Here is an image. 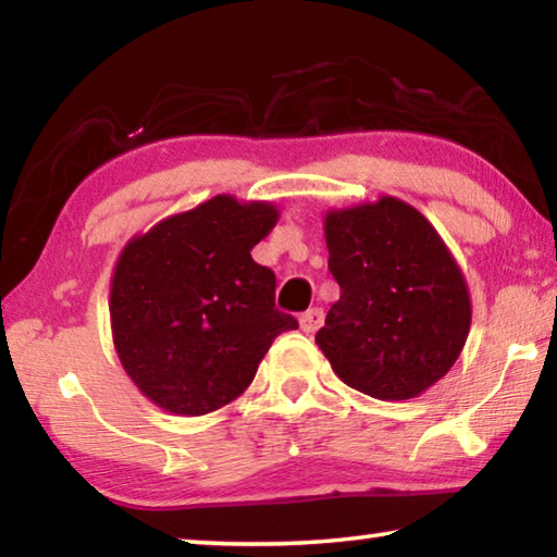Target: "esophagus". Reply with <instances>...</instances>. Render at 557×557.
I'll use <instances>...</instances> for the list:
<instances>
[{
  "instance_id": "34e87169",
  "label": "esophagus",
  "mask_w": 557,
  "mask_h": 557,
  "mask_svg": "<svg viewBox=\"0 0 557 557\" xmlns=\"http://www.w3.org/2000/svg\"><path fill=\"white\" fill-rule=\"evenodd\" d=\"M322 322H324V309H319V307L307 309V312L299 317V326H301V332H307V334H314L317 329L322 326Z\"/></svg>"
}]
</instances>
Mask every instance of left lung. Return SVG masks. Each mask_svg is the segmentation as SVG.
Listing matches in <instances>:
<instances>
[{
    "instance_id": "obj_1",
    "label": "left lung",
    "mask_w": 557,
    "mask_h": 557,
    "mask_svg": "<svg viewBox=\"0 0 557 557\" xmlns=\"http://www.w3.org/2000/svg\"><path fill=\"white\" fill-rule=\"evenodd\" d=\"M342 297L317 346L346 385L418 398L455 366L471 326L467 280L425 215L395 196L324 215Z\"/></svg>"
}]
</instances>
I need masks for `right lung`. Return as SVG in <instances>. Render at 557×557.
Masks as SVG:
<instances>
[{"instance_id": "right-lung-1", "label": "right lung", "mask_w": 557, "mask_h": 557, "mask_svg": "<svg viewBox=\"0 0 557 557\" xmlns=\"http://www.w3.org/2000/svg\"><path fill=\"white\" fill-rule=\"evenodd\" d=\"M277 219L270 201L219 194L122 248L110 282L112 342L157 408L196 418L233 403L275 336L297 329L275 309V272L250 256Z\"/></svg>"}]
</instances>
